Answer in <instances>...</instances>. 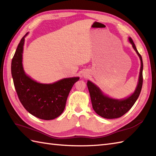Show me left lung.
Returning <instances> with one entry per match:
<instances>
[{
  "mask_svg": "<svg viewBox=\"0 0 156 156\" xmlns=\"http://www.w3.org/2000/svg\"><path fill=\"white\" fill-rule=\"evenodd\" d=\"M129 39L130 43L132 44L133 48L135 50L138 56L140 57L141 62L139 80H138L137 87L134 93L130 97L124 100H118L109 98L108 96L104 95L99 88L96 87L94 83L89 81L87 82V87L90 96L92 108L98 115L104 118L115 119L123 116L133 107L140 94L143 83L142 59L131 38L129 37Z\"/></svg>",
  "mask_w": 156,
  "mask_h": 156,
  "instance_id": "obj_1",
  "label": "left lung"
}]
</instances>
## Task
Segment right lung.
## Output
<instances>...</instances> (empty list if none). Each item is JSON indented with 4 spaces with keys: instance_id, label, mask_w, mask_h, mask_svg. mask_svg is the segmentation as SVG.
Returning a JSON list of instances; mask_svg holds the SVG:
<instances>
[{
    "instance_id": "right-lung-1",
    "label": "right lung",
    "mask_w": 156,
    "mask_h": 156,
    "mask_svg": "<svg viewBox=\"0 0 156 156\" xmlns=\"http://www.w3.org/2000/svg\"><path fill=\"white\" fill-rule=\"evenodd\" d=\"M26 35L21 39L12 60L11 72L15 89L20 102L29 113L41 119H54L64 112L69 92L79 77L66 78L52 84H41L27 76L22 67Z\"/></svg>"
}]
</instances>
